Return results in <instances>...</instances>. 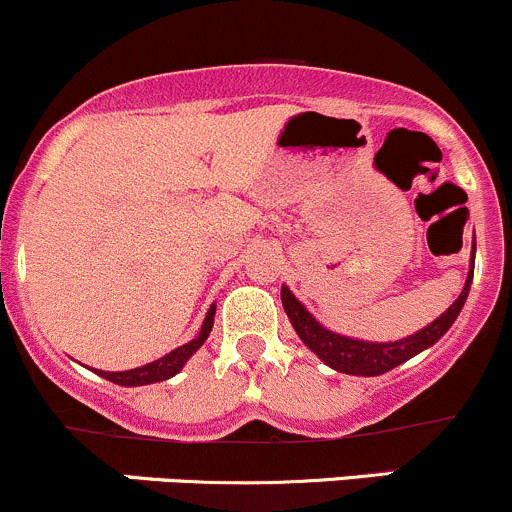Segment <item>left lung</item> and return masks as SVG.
Wrapping results in <instances>:
<instances>
[{
    "label": "left lung",
    "mask_w": 512,
    "mask_h": 512,
    "mask_svg": "<svg viewBox=\"0 0 512 512\" xmlns=\"http://www.w3.org/2000/svg\"><path fill=\"white\" fill-rule=\"evenodd\" d=\"M476 247V245H473ZM473 280V260H471V272H468V280L463 292L458 294L456 302L436 319V322L428 324L426 329L414 334V337L399 339V342H361V339H349L342 334H334L329 329H324L307 309L302 307L299 299H294V294L287 287H282V307H285L289 322H292L294 332L299 334L304 344L312 349L324 364H329L332 369L344 371V374L354 376H379L384 371L394 369V366L404 364L406 359L416 356L423 349H428L431 344H436L443 334L448 332L453 322H456L458 312L463 309V302L468 297V289H471Z\"/></svg>",
    "instance_id": "8db88e82"
}]
</instances>
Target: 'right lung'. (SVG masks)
I'll use <instances>...</instances> for the list:
<instances>
[{"label": "right lung", "instance_id": "add662e5", "mask_svg": "<svg viewBox=\"0 0 512 512\" xmlns=\"http://www.w3.org/2000/svg\"><path fill=\"white\" fill-rule=\"evenodd\" d=\"M213 317H215V307H210V312H208V317H205L203 327H200L198 337H195L193 342L183 344V347L173 349L170 354L160 356L158 361H151V364L138 366V369H131V371H96V374L103 376V379L113 381V384H121V386H143V384H156V381L170 379V376H175L180 369H183V364L190 359V356L203 347V342L208 339L210 329H213Z\"/></svg>", "mask_w": 512, "mask_h": 512}]
</instances>
